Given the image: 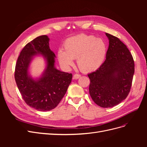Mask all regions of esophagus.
Returning a JSON list of instances; mask_svg holds the SVG:
<instances>
[{"mask_svg": "<svg viewBox=\"0 0 147 147\" xmlns=\"http://www.w3.org/2000/svg\"><path fill=\"white\" fill-rule=\"evenodd\" d=\"M80 77H81L80 75H79V74H75V75H74V76H73V78H74V79H78Z\"/></svg>", "mask_w": 147, "mask_h": 147, "instance_id": "1", "label": "esophagus"}]
</instances>
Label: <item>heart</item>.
<instances>
[{
    "label": "heart",
    "instance_id": "heart-1",
    "mask_svg": "<svg viewBox=\"0 0 147 147\" xmlns=\"http://www.w3.org/2000/svg\"><path fill=\"white\" fill-rule=\"evenodd\" d=\"M64 50L57 53L60 65L68 69L77 58L78 67L84 72H91L100 68L105 59L107 46L102 38L94 35L79 34L67 38Z\"/></svg>",
    "mask_w": 147,
    "mask_h": 147
}]
</instances>
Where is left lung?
Segmentation results:
<instances>
[{
	"label": "left lung",
	"instance_id": "left-lung-1",
	"mask_svg": "<svg viewBox=\"0 0 147 147\" xmlns=\"http://www.w3.org/2000/svg\"><path fill=\"white\" fill-rule=\"evenodd\" d=\"M109 45L104 63L89 74V92L101 107L110 108L125 99L130 91L134 74V62L127 47L113 35L105 33Z\"/></svg>",
	"mask_w": 147,
	"mask_h": 147
}]
</instances>
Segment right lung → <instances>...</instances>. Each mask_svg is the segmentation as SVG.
Returning a JSON list of instances; mask_svg holds the SVG:
<instances>
[{"mask_svg":"<svg viewBox=\"0 0 147 147\" xmlns=\"http://www.w3.org/2000/svg\"><path fill=\"white\" fill-rule=\"evenodd\" d=\"M50 38L40 35L28 43L20 53L15 67V78L25 102L32 108L46 112L55 109L66 93L72 74L57 69L55 54L50 48ZM37 56H42L46 67L39 78H33L29 67Z\"/></svg>","mask_w":147,"mask_h":147,"instance_id":"right-lung-1","label":"right lung"}]
</instances>
